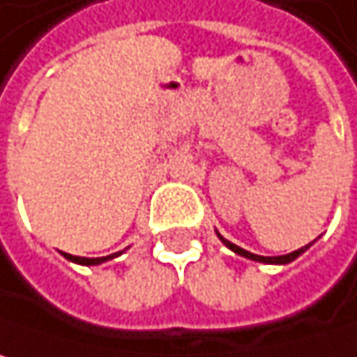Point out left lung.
I'll list each match as a JSON object with an SVG mask.
<instances>
[{"label":"left lung","instance_id":"1","mask_svg":"<svg viewBox=\"0 0 357 357\" xmlns=\"http://www.w3.org/2000/svg\"><path fill=\"white\" fill-rule=\"evenodd\" d=\"M218 236H220V241L230 249V251H234L236 255H241V257H247V259H253V261H259V264H270V266H287V264H291V261H295L299 255H303L307 249H310V245H305V247H301V249H297V251H293V253H289V255H278V257H264V255H255V253H251V251H245V249H241L238 245H234V243H230V241H226L220 232H218Z\"/></svg>","mask_w":357,"mask_h":357}]
</instances>
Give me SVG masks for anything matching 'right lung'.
I'll list each match as a JSON object with an SVG mask.
<instances>
[{
  "label": "right lung",
  "mask_w": 357,
  "mask_h": 357,
  "mask_svg": "<svg viewBox=\"0 0 357 357\" xmlns=\"http://www.w3.org/2000/svg\"><path fill=\"white\" fill-rule=\"evenodd\" d=\"M121 253H125V251H119V253H112V255H106V257H75V255H68V253H62V255H64L68 261L79 264V266H100V264H104V261H108V259L119 257Z\"/></svg>",
  "instance_id": "add662e5"
}]
</instances>
